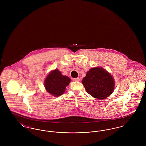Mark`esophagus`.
<instances>
[{
	"instance_id": "34e87169",
	"label": "esophagus",
	"mask_w": 146,
	"mask_h": 146,
	"mask_svg": "<svg viewBox=\"0 0 146 146\" xmlns=\"http://www.w3.org/2000/svg\"><path fill=\"white\" fill-rule=\"evenodd\" d=\"M79 78H73V80L74 81V82H79Z\"/></svg>"
}]
</instances>
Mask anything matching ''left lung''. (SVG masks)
Instances as JSON below:
<instances>
[{"label":"left lung","mask_w":146,"mask_h":146,"mask_svg":"<svg viewBox=\"0 0 146 146\" xmlns=\"http://www.w3.org/2000/svg\"><path fill=\"white\" fill-rule=\"evenodd\" d=\"M86 92L99 100L108 97L114 88V81L106 70L95 67L90 70L82 80Z\"/></svg>","instance_id":"1"}]
</instances>
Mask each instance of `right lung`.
<instances>
[{
	"instance_id": "1",
	"label": "right lung",
	"mask_w": 146,
	"mask_h": 146,
	"mask_svg": "<svg viewBox=\"0 0 146 146\" xmlns=\"http://www.w3.org/2000/svg\"><path fill=\"white\" fill-rule=\"evenodd\" d=\"M70 79L63 76L58 70H55L49 73L45 80V87L46 91L54 96H58L63 94L67 85H69Z\"/></svg>"
}]
</instances>
